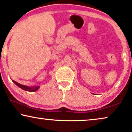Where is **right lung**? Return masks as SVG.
<instances>
[{"mask_svg":"<svg viewBox=\"0 0 132 132\" xmlns=\"http://www.w3.org/2000/svg\"><path fill=\"white\" fill-rule=\"evenodd\" d=\"M12 82H13L14 84H15L16 85L19 86V88H20L21 89H22L23 90H24V91H29V92H35L36 91H37L38 89H39V87L40 86H26V85H21L19 84V83L15 82V81H14L13 80H12Z\"/></svg>","mask_w":132,"mask_h":132,"instance_id":"right-lung-1","label":"right lung"}]
</instances>
